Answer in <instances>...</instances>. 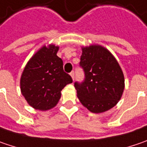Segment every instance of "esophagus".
I'll list each match as a JSON object with an SVG mask.
<instances>
[{
    "instance_id": "obj_1",
    "label": "esophagus",
    "mask_w": 147,
    "mask_h": 147,
    "mask_svg": "<svg viewBox=\"0 0 147 147\" xmlns=\"http://www.w3.org/2000/svg\"><path fill=\"white\" fill-rule=\"evenodd\" d=\"M70 75H71V77H72V79H75V72H74V71H71V73H70Z\"/></svg>"
}]
</instances>
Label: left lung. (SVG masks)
<instances>
[{"label": "left lung", "mask_w": 147, "mask_h": 147, "mask_svg": "<svg viewBox=\"0 0 147 147\" xmlns=\"http://www.w3.org/2000/svg\"><path fill=\"white\" fill-rule=\"evenodd\" d=\"M80 67L85 79L74 86L80 103L95 113L116 105L124 90V76L109 51L99 45L83 48Z\"/></svg>", "instance_id": "8db88e82"}]
</instances>
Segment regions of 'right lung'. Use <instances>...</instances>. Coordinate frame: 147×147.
I'll return each instance as SVG.
<instances>
[{
	"label": "right lung",
	"mask_w": 147,
	"mask_h": 147,
	"mask_svg": "<svg viewBox=\"0 0 147 147\" xmlns=\"http://www.w3.org/2000/svg\"><path fill=\"white\" fill-rule=\"evenodd\" d=\"M58 47L39 49L27 63L20 79V89L30 106L38 110L53 108L61 98V90L72 82L63 70V61L57 56Z\"/></svg>",
	"instance_id": "right-lung-1"
}]
</instances>
